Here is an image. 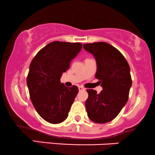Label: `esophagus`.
<instances>
[{"mask_svg":"<svg viewBox=\"0 0 155 155\" xmlns=\"http://www.w3.org/2000/svg\"><path fill=\"white\" fill-rule=\"evenodd\" d=\"M78 89H79V91H81V90H84V88L83 87H81V86H79V87H78Z\"/></svg>","mask_w":155,"mask_h":155,"instance_id":"34e87169","label":"esophagus"}]
</instances>
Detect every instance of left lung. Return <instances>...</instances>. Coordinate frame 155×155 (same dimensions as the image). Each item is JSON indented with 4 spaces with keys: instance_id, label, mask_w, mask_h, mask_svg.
Returning a JSON list of instances; mask_svg holds the SVG:
<instances>
[{
    "instance_id": "obj_1",
    "label": "left lung",
    "mask_w": 155,
    "mask_h": 155,
    "mask_svg": "<svg viewBox=\"0 0 155 155\" xmlns=\"http://www.w3.org/2000/svg\"><path fill=\"white\" fill-rule=\"evenodd\" d=\"M97 63L95 78L102 87L100 93L87 89L85 105L88 117L96 123H106L118 116L128 100L132 84L130 66L119 50L107 42L84 44Z\"/></svg>"
}]
</instances>
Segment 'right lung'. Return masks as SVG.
I'll list each match as a JSON object with an SVG mask.
<instances>
[{
    "mask_svg": "<svg viewBox=\"0 0 155 155\" xmlns=\"http://www.w3.org/2000/svg\"><path fill=\"white\" fill-rule=\"evenodd\" d=\"M81 48V43L55 41L41 49L30 63L27 78L30 99L36 112L49 123H60L68 117L78 88L66 87L60 79Z\"/></svg>",
    "mask_w": 155,
    "mask_h": 155,
    "instance_id": "right-lung-1",
    "label": "right lung"
}]
</instances>
